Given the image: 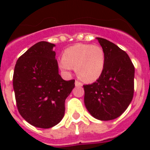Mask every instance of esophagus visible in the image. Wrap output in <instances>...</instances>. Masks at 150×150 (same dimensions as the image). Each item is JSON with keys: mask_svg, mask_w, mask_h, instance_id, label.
Segmentation results:
<instances>
[{"mask_svg": "<svg viewBox=\"0 0 150 150\" xmlns=\"http://www.w3.org/2000/svg\"><path fill=\"white\" fill-rule=\"evenodd\" d=\"M75 86H77V87L82 86V82H79V81H75Z\"/></svg>", "mask_w": 150, "mask_h": 150, "instance_id": "esophagus-1", "label": "esophagus"}]
</instances>
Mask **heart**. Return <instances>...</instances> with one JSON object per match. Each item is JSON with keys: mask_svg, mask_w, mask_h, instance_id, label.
I'll return each instance as SVG.
<instances>
[{"mask_svg": "<svg viewBox=\"0 0 150 150\" xmlns=\"http://www.w3.org/2000/svg\"><path fill=\"white\" fill-rule=\"evenodd\" d=\"M106 64L104 50L98 45L78 43L67 48L59 61L61 70L69 72L75 68L79 79L87 82L96 81L103 72Z\"/></svg>", "mask_w": 150, "mask_h": 150, "instance_id": "heart-1", "label": "heart"}]
</instances>
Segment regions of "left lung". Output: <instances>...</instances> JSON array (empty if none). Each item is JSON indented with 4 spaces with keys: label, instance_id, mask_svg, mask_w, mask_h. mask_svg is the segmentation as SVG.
<instances>
[{
    "label": "left lung",
    "instance_id": "8db88e82",
    "mask_svg": "<svg viewBox=\"0 0 150 150\" xmlns=\"http://www.w3.org/2000/svg\"><path fill=\"white\" fill-rule=\"evenodd\" d=\"M96 39L104 50L106 64L96 82L83 86L84 103L93 117L110 121L121 116L132 100L135 67L125 51L107 40Z\"/></svg>",
    "mask_w": 150,
    "mask_h": 150
}]
</instances>
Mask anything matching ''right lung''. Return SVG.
<instances>
[{"instance_id": "obj_1", "label": "right lung", "mask_w": 150, "mask_h": 150, "mask_svg": "<svg viewBox=\"0 0 150 150\" xmlns=\"http://www.w3.org/2000/svg\"><path fill=\"white\" fill-rule=\"evenodd\" d=\"M54 43L41 41L18 59L13 75V88L21 116L40 128L54 127L64 115L66 98L75 87V80L65 81L58 73Z\"/></svg>"}]
</instances>
